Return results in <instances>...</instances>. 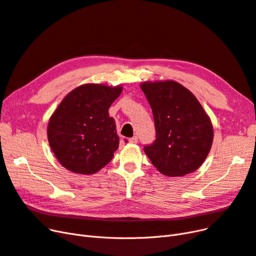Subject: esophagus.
I'll use <instances>...</instances> for the list:
<instances>
[{
  "label": "esophagus",
  "mask_w": 256,
  "mask_h": 256,
  "mask_svg": "<svg viewBox=\"0 0 256 256\" xmlns=\"http://www.w3.org/2000/svg\"><path fill=\"white\" fill-rule=\"evenodd\" d=\"M128 141H130V144H137V142H138V137H137V136L132 137V138L128 139Z\"/></svg>",
  "instance_id": "1"
}]
</instances>
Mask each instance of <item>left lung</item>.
I'll list each match as a JSON object with an SVG mask.
<instances>
[{"label": "left lung", "mask_w": 256, "mask_h": 256, "mask_svg": "<svg viewBox=\"0 0 256 256\" xmlns=\"http://www.w3.org/2000/svg\"><path fill=\"white\" fill-rule=\"evenodd\" d=\"M153 112L156 139L144 146L146 156L158 171L168 177H182L200 168L213 142L210 117L194 94L173 80L144 82Z\"/></svg>", "instance_id": "8db88e82"}]
</instances>
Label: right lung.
I'll list each match as a JSON object with an SVG mask.
<instances>
[{
	"label": "right lung",
	"mask_w": 256,
	"mask_h": 256,
	"mask_svg": "<svg viewBox=\"0 0 256 256\" xmlns=\"http://www.w3.org/2000/svg\"><path fill=\"white\" fill-rule=\"evenodd\" d=\"M123 88L88 83L68 92L47 126L48 144L68 171L90 175L106 166L119 146L116 123L108 108Z\"/></svg>",
	"instance_id": "1"
}]
</instances>
